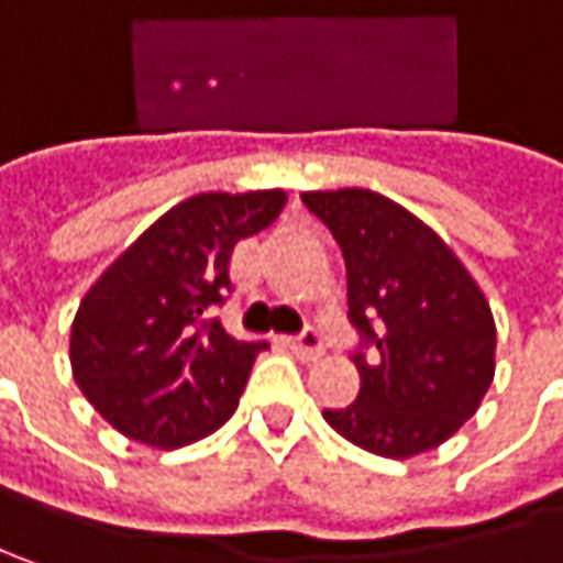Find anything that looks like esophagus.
Listing matches in <instances>:
<instances>
[{"label":"esophagus","instance_id":"esophagus-1","mask_svg":"<svg viewBox=\"0 0 563 563\" xmlns=\"http://www.w3.org/2000/svg\"><path fill=\"white\" fill-rule=\"evenodd\" d=\"M286 344H289V350H292L299 360H309V363H312V360H318V356L324 353L321 334H318V331H312V328H309V331H302L299 338H289Z\"/></svg>","mask_w":563,"mask_h":563}]
</instances>
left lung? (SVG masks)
I'll return each instance as SVG.
<instances>
[{"label": "left lung", "mask_w": 563, "mask_h": 563, "mask_svg": "<svg viewBox=\"0 0 563 563\" xmlns=\"http://www.w3.org/2000/svg\"><path fill=\"white\" fill-rule=\"evenodd\" d=\"M302 203L344 251L360 331V395L324 420L385 459L446 443L494 382L497 328L481 286L430 225L376 190H309Z\"/></svg>", "instance_id": "obj_1"}]
</instances>
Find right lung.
<instances>
[{
	"label": "right lung",
	"mask_w": 563,
	"mask_h": 563,
	"mask_svg": "<svg viewBox=\"0 0 563 563\" xmlns=\"http://www.w3.org/2000/svg\"><path fill=\"white\" fill-rule=\"evenodd\" d=\"M283 190L197 194L117 257L79 302L73 376L123 437L178 449L219 430L264 341H235L210 318L232 289L229 257L280 216Z\"/></svg>",
	"instance_id": "add662e5"
}]
</instances>
